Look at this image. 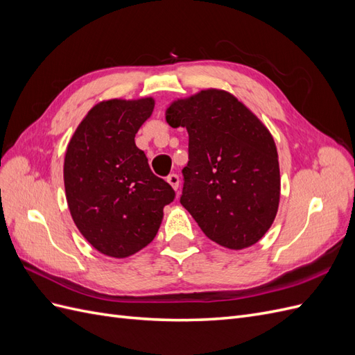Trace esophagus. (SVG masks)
I'll return each instance as SVG.
<instances>
[{"mask_svg":"<svg viewBox=\"0 0 355 355\" xmlns=\"http://www.w3.org/2000/svg\"><path fill=\"white\" fill-rule=\"evenodd\" d=\"M167 182H168L170 187L173 188L175 191L179 189V176H178V175H175V173L168 175V176H167Z\"/></svg>","mask_w":355,"mask_h":355,"instance_id":"34e87169","label":"esophagus"}]
</instances>
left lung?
<instances>
[{"instance_id": "8db88e82", "label": "left lung", "mask_w": 355, "mask_h": 355, "mask_svg": "<svg viewBox=\"0 0 355 355\" xmlns=\"http://www.w3.org/2000/svg\"><path fill=\"white\" fill-rule=\"evenodd\" d=\"M171 127H187L189 161L180 204L207 237L241 250L259 241L280 204V166L266 125L234 94L207 89L173 101Z\"/></svg>"}]
</instances>
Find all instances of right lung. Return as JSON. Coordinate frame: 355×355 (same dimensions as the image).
<instances>
[{
    "label": "right lung",
    "instance_id": "add662e5",
    "mask_svg": "<svg viewBox=\"0 0 355 355\" xmlns=\"http://www.w3.org/2000/svg\"><path fill=\"white\" fill-rule=\"evenodd\" d=\"M153 98L103 101L83 118L63 163L67 201L83 237L123 259L154 240L175 191L155 176L135 136L151 116Z\"/></svg>",
    "mask_w": 355,
    "mask_h": 355
}]
</instances>
